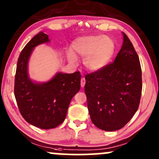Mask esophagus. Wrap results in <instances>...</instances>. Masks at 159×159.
I'll use <instances>...</instances> for the list:
<instances>
[{"label": "esophagus", "mask_w": 159, "mask_h": 159, "mask_svg": "<svg viewBox=\"0 0 159 159\" xmlns=\"http://www.w3.org/2000/svg\"><path fill=\"white\" fill-rule=\"evenodd\" d=\"M85 83H86V80H85V78H82L81 79V87H84Z\"/></svg>", "instance_id": "obj_1"}]
</instances>
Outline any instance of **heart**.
<instances>
[{"label": "heart", "mask_w": 159, "mask_h": 159, "mask_svg": "<svg viewBox=\"0 0 159 159\" xmlns=\"http://www.w3.org/2000/svg\"><path fill=\"white\" fill-rule=\"evenodd\" d=\"M73 48L79 55L84 57V63L87 69L98 71L108 64L114 55L116 45L111 38L102 35L87 36L78 38L74 42ZM72 63L77 61L72 51L68 52Z\"/></svg>", "instance_id": "obj_1"}]
</instances>
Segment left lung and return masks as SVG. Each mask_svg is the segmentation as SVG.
Returning <instances> with one entry per match:
<instances>
[{
	"mask_svg": "<svg viewBox=\"0 0 159 159\" xmlns=\"http://www.w3.org/2000/svg\"><path fill=\"white\" fill-rule=\"evenodd\" d=\"M87 107L93 123L107 132L122 129L139 107L141 67L132 43L123 33V44L113 63L86 75Z\"/></svg>",
	"mask_w": 159,
	"mask_h": 159,
	"instance_id": "obj_1",
	"label": "left lung"
}]
</instances>
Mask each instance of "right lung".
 Masks as SVG:
<instances>
[{"mask_svg":"<svg viewBox=\"0 0 159 159\" xmlns=\"http://www.w3.org/2000/svg\"><path fill=\"white\" fill-rule=\"evenodd\" d=\"M49 41L39 32L22 49L15 75L14 94L21 116L27 123L39 129H54L64 121L71 100L80 90L81 73L58 72L46 83H34L28 78L27 63L36 45Z\"/></svg>","mask_w":159,"mask_h":159,"instance_id":"add662e5","label":"right lung"}]
</instances>
